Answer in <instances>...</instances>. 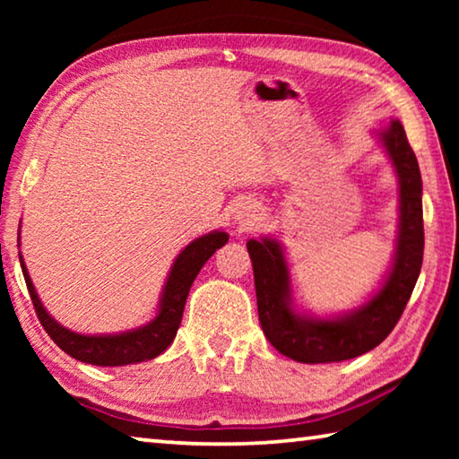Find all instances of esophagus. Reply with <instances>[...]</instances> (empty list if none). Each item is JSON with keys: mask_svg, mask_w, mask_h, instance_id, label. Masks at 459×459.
I'll return each instance as SVG.
<instances>
[{"mask_svg": "<svg viewBox=\"0 0 459 459\" xmlns=\"http://www.w3.org/2000/svg\"><path fill=\"white\" fill-rule=\"evenodd\" d=\"M238 221L243 222V224H251L253 221H257V219H255V214H248V212H245V214H238Z\"/></svg>", "mask_w": 459, "mask_h": 459, "instance_id": "1", "label": "esophagus"}]
</instances>
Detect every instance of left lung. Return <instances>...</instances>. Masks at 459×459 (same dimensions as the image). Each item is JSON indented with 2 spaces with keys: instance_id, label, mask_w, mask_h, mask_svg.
Returning a JSON list of instances; mask_svg holds the SVG:
<instances>
[{
  "instance_id": "left-lung-1",
  "label": "left lung",
  "mask_w": 459,
  "mask_h": 459,
  "mask_svg": "<svg viewBox=\"0 0 459 459\" xmlns=\"http://www.w3.org/2000/svg\"><path fill=\"white\" fill-rule=\"evenodd\" d=\"M401 184V224L397 257L391 275L367 306L340 320H307L291 312L290 273L275 240H248L255 291L263 333L287 359L306 364H325L356 359L378 346L397 325L413 293L423 263L421 172L405 129L393 121L383 134Z\"/></svg>"
}]
</instances>
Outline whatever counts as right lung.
Here are the masks:
<instances>
[{"label": "right lung", "instance_id": "1", "mask_svg": "<svg viewBox=\"0 0 459 459\" xmlns=\"http://www.w3.org/2000/svg\"><path fill=\"white\" fill-rule=\"evenodd\" d=\"M227 240V232H211V235L196 238L186 247L178 255L174 267L169 271L160 314L155 316V320L143 325V328L117 333V336H82V333L62 328L60 324L46 314L22 257L20 263L38 320H40L46 333L54 340V344H58L60 351H65L81 362L97 364V367H123V364L152 360L172 344L176 332L180 328L186 298H188L194 279H196L202 265L212 257L216 248H221Z\"/></svg>", "mask_w": 459, "mask_h": 459}]
</instances>
